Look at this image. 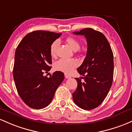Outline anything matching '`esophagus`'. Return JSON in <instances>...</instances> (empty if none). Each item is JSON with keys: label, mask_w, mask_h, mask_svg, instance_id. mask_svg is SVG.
Listing matches in <instances>:
<instances>
[{"label": "esophagus", "mask_w": 132, "mask_h": 132, "mask_svg": "<svg viewBox=\"0 0 132 132\" xmlns=\"http://www.w3.org/2000/svg\"><path fill=\"white\" fill-rule=\"evenodd\" d=\"M65 77L66 78H71V76L67 75V74H65Z\"/></svg>", "instance_id": "34e87169"}]
</instances>
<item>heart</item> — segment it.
<instances>
[{
	"label": "heart",
	"mask_w": 132,
	"mask_h": 132,
	"mask_svg": "<svg viewBox=\"0 0 132 132\" xmlns=\"http://www.w3.org/2000/svg\"><path fill=\"white\" fill-rule=\"evenodd\" d=\"M65 42L70 46L73 51H77L80 47V44L77 39L73 37H68L65 39ZM59 42L57 40L54 41L50 45V52L52 56L55 55L56 48L58 46ZM78 63L77 60L74 59L71 60H66V59H60L55 62L54 68L56 70L60 71L65 73H70L74 69L78 66Z\"/></svg>",
	"instance_id": "obj_1"
}]
</instances>
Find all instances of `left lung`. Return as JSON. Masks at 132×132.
Returning <instances> with one entry per match:
<instances>
[{
  "mask_svg": "<svg viewBox=\"0 0 132 132\" xmlns=\"http://www.w3.org/2000/svg\"><path fill=\"white\" fill-rule=\"evenodd\" d=\"M73 34L84 35L87 42V55L77 69L78 73L84 77L75 78L77 88L72 94L73 100L81 109L92 110L103 102L112 86L113 52L105 36L98 31L86 28Z\"/></svg>",
  "mask_w": 132,
  "mask_h": 132,
  "instance_id": "1",
  "label": "left lung"
}]
</instances>
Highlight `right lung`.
<instances>
[{
  "mask_svg": "<svg viewBox=\"0 0 132 132\" xmlns=\"http://www.w3.org/2000/svg\"><path fill=\"white\" fill-rule=\"evenodd\" d=\"M61 35L34 31L27 34L16 48L13 69L15 84L22 100L34 109L48 106L64 79V74L60 71L50 74L49 77L44 75L51 69L50 45Z\"/></svg>",
  "mask_w": 132,
  "mask_h": 132,
  "instance_id": "1",
  "label": "right lung"
}]
</instances>
